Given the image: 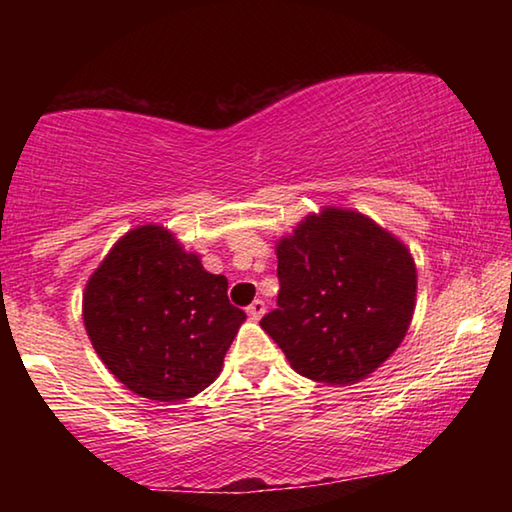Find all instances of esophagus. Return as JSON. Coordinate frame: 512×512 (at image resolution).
<instances>
[{"label":"esophagus","instance_id":"34e87169","mask_svg":"<svg viewBox=\"0 0 512 512\" xmlns=\"http://www.w3.org/2000/svg\"><path fill=\"white\" fill-rule=\"evenodd\" d=\"M248 316L250 318H253V320H259V318H262L264 316V311H266V305H264V300H253V302H250V305H248Z\"/></svg>","mask_w":512,"mask_h":512}]
</instances>
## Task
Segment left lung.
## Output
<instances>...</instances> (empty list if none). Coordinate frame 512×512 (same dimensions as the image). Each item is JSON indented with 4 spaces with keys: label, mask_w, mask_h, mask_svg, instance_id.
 <instances>
[{
    "label": "left lung",
    "mask_w": 512,
    "mask_h": 512,
    "mask_svg": "<svg viewBox=\"0 0 512 512\" xmlns=\"http://www.w3.org/2000/svg\"><path fill=\"white\" fill-rule=\"evenodd\" d=\"M277 309L259 325L291 368L327 386L366 379L400 348L415 309L413 257L391 232L325 207L277 244Z\"/></svg>",
    "instance_id": "obj_1"
}]
</instances>
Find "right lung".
Listing matches in <instances>:
<instances>
[{"instance_id":"obj_1","label":"right lung","mask_w":512,"mask_h":512,"mask_svg":"<svg viewBox=\"0 0 512 512\" xmlns=\"http://www.w3.org/2000/svg\"><path fill=\"white\" fill-rule=\"evenodd\" d=\"M246 314L162 225L126 232L83 293V323L121 384L155 402L194 397L219 377Z\"/></svg>"}]
</instances>
